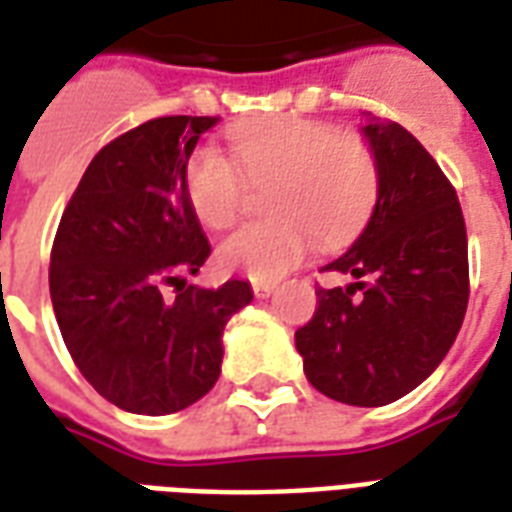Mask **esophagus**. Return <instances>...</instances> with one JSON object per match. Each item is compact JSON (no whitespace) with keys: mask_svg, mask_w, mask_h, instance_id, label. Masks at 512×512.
Wrapping results in <instances>:
<instances>
[{"mask_svg":"<svg viewBox=\"0 0 512 512\" xmlns=\"http://www.w3.org/2000/svg\"><path fill=\"white\" fill-rule=\"evenodd\" d=\"M274 290H276L274 282H252V293H255L257 298H268Z\"/></svg>","mask_w":512,"mask_h":512,"instance_id":"obj_1","label":"esophagus"}]
</instances>
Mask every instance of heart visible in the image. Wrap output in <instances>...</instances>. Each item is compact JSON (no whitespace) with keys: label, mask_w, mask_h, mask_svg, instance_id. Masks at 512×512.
Segmentation results:
<instances>
[{"label":"heart","mask_w":512,"mask_h":512,"mask_svg":"<svg viewBox=\"0 0 512 512\" xmlns=\"http://www.w3.org/2000/svg\"><path fill=\"white\" fill-rule=\"evenodd\" d=\"M238 171L211 146L187 162L184 192L195 217L225 230L244 211L249 187L266 189L268 219L238 227L217 246V263L252 279H279L314 244L355 236L377 208L382 170L377 151L355 132L320 119L263 121L233 135Z\"/></svg>","instance_id":"1"}]
</instances>
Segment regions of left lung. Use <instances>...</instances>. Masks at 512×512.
I'll list each match as a JSON object with an SVG mask.
<instances>
[{"label": "left lung", "instance_id": "obj_1", "mask_svg": "<svg viewBox=\"0 0 512 512\" xmlns=\"http://www.w3.org/2000/svg\"><path fill=\"white\" fill-rule=\"evenodd\" d=\"M363 135L380 160V200L358 241L320 268L355 282L317 290L295 347L328 399L382 407L418 388L456 342L469 301L467 225L456 189L412 132L374 121Z\"/></svg>", "mask_w": 512, "mask_h": 512}]
</instances>
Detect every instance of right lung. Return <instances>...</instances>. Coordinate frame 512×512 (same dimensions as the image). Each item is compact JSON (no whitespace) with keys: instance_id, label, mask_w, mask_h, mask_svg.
Instances as JSON below:
<instances>
[{"instance_id":"obj_1","label":"right lung","mask_w":512,"mask_h":512,"mask_svg":"<svg viewBox=\"0 0 512 512\" xmlns=\"http://www.w3.org/2000/svg\"><path fill=\"white\" fill-rule=\"evenodd\" d=\"M214 116H160L102 146L64 206L51 249V304L67 350L102 399L170 415L222 372V331L252 301L230 279L187 285L211 255L184 173Z\"/></svg>"}]
</instances>
